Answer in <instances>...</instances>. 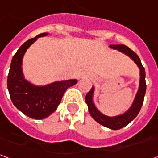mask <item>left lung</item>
I'll return each instance as SVG.
<instances>
[{"label":"left lung","instance_id":"8db88e82","mask_svg":"<svg viewBox=\"0 0 158 158\" xmlns=\"http://www.w3.org/2000/svg\"><path fill=\"white\" fill-rule=\"evenodd\" d=\"M109 46L110 48L118 50L119 52H123L125 55L129 56V57L132 59L133 61L137 64V66L139 67V73H140L139 89L136 93L135 98L134 100L132 106H130L129 109L128 111H126L123 114L115 117H108L104 115L97 110L95 104L93 103L94 87H92L89 92L86 94L85 102L88 105L89 114L91 115L93 118L102 126H105L106 128H109L111 129L117 130V129H122L124 126L128 125L133 119L135 118L136 116L139 113V110L141 108V106H142L143 102H144V96H145V94H146V72H145V69L141 64V62H140L138 55L136 54L135 52H133L132 50H130L128 46H126L124 45H110Z\"/></svg>","mask_w":158,"mask_h":158}]
</instances>
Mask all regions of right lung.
<instances>
[{"instance_id":"1","label":"right lung","mask_w":158,"mask_h":158,"mask_svg":"<svg viewBox=\"0 0 158 158\" xmlns=\"http://www.w3.org/2000/svg\"><path fill=\"white\" fill-rule=\"evenodd\" d=\"M47 35L48 33L40 34L20 46L12 57L7 77V89L13 105L26 116L34 119L45 118L54 113L66 89L78 82L76 79H69L37 86L24 79L22 71L24 53L38 38Z\"/></svg>"}]
</instances>
